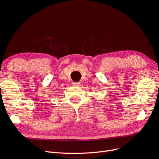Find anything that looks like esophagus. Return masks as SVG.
<instances>
[{"instance_id":"esophagus-1","label":"esophagus","mask_w":159,"mask_h":159,"mask_svg":"<svg viewBox=\"0 0 159 159\" xmlns=\"http://www.w3.org/2000/svg\"><path fill=\"white\" fill-rule=\"evenodd\" d=\"M80 83H79V82H74L73 83L74 86H78V85H80Z\"/></svg>"}]
</instances>
